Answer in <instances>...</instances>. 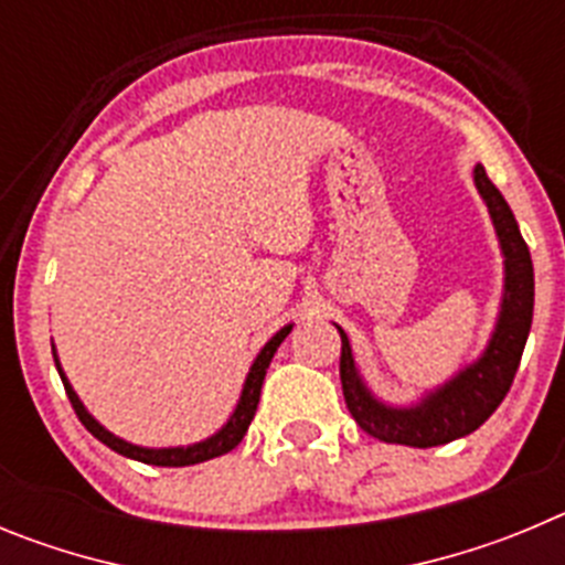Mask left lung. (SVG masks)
Returning <instances> with one entry per match:
<instances>
[{
    "label": "left lung",
    "mask_w": 565,
    "mask_h": 565,
    "mask_svg": "<svg viewBox=\"0 0 565 565\" xmlns=\"http://www.w3.org/2000/svg\"><path fill=\"white\" fill-rule=\"evenodd\" d=\"M472 182L490 211L498 247L504 256V289H501L498 318L479 358L461 365L441 385L416 396L414 403H385L383 396L369 388L352 354V343L334 323L340 332V383H343L345 405L365 434L388 445L436 447L481 428L510 391L523 345L530 338L532 309H535V273H532L530 247L518 231L510 205L492 185L481 162L472 166Z\"/></svg>",
    "instance_id": "obj_1"
}]
</instances>
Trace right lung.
<instances>
[{
    "instance_id": "obj_1",
    "label": "right lung",
    "mask_w": 565,
    "mask_h": 565,
    "mask_svg": "<svg viewBox=\"0 0 565 565\" xmlns=\"http://www.w3.org/2000/svg\"><path fill=\"white\" fill-rule=\"evenodd\" d=\"M289 332H292V323H287V327L278 329V332L262 345V352L256 354V360L250 363V371H247L236 408H233V414L227 416L225 425H222L216 434L207 436V439L194 441V445H177V447H143V445H135V441H126V439H120V436L111 434V430L104 428V425H100V422L95 419L89 411H86V405L81 403V396L75 394L73 383H70L67 374H64V369H61V360H58V352H55V345H53V360H55V369H58V374H61V383H64V388H67V396H70V403H73L75 414H78V419L84 422V428L89 430L95 439H100L106 447H111L115 454L126 456V459L143 461V465L188 467V465H200V461H207V459H216V456L227 454V450H233L238 441L245 439L253 416H256L264 374H267L273 354L278 352V345L284 343V338H287Z\"/></svg>"
}]
</instances>
